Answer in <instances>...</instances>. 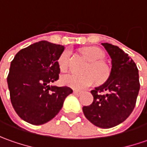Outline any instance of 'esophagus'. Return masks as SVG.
Masks as SVG:
<instances>
[{
  "label": "esophagus",
  "mask_w": 147,
  "mask_h": 147,
  "mask_svg": "<svg viewBox=\"0 0 147 147\" xmlns=\"http://www.w3.org/2000/svg\"><path fill=\"white\" fill-rule=\"evenodd\" d=\"M81 93H82V92H80V91L74 90V95H77V96H78V95H80Z\"/></svg>",
  "instance_id": "1"
}]
</instances>
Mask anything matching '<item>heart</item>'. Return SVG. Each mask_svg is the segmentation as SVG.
<instances>
[{"instance_id":"1","label":"heart","mask_w":147,"mask_h":147,"mask_svg":"<svg viewBox=\"0 0 147 147\" xmlns=\"http://www.w3.org/2000/svg\"><path fill=\"white\" fill-rule=\"evenodd\" d=\"M82 55L90 61V65L85 70V75L78 76L75 74H65L61 77L60 82L66 87L74 90H83L91 87L95 82L103 83L110 77V71L108 65L101 61L105 58V53L98 47H88L82 50ZM70 55L69 51H65L58 60L59 69L65 71L68 69L69 59Z\"/></svg>"}]
</instances>
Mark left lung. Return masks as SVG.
Returning <instances> with one entry per match:
<instances>
[{
	"label": "left lung",
	"mask_w": 147,
	"mask_h": 147,
	"mask_svg": "<svg viewBox=\"0 0 147 147\" xmlns=\"http://www.w3.org/2000/svg\"><path fill=\"white\" fill-rule=\"evenodd\" d=\"M111 58L110 77L104 84L91 91L93 102L83 106L85 117L94 125L110 128L131 115L140 89L138 69L128 55L110 43H102ZM106 91L107 93L101 94Z\"/></svg>",
	"instance_id": "8db88e82"
}]
</instances>
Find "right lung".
<instances>
[{"label":"right lung","instance_id":"obj_1","mask_svg":"<svg viewBox=\"0 0 147 147\" xmlns=\"http://www.w3.org/2000/svg\"><path fill=\"white\" fill-rule=\"evenodd\" d=\"M64 46L47 41L20 50L10 63L7 83L11 104L22 119L33 125L51 120L73 90L50 86L59 79L58 59Z\"/></svg>","mask_w":147,"mask_h":147}]
</instances>
